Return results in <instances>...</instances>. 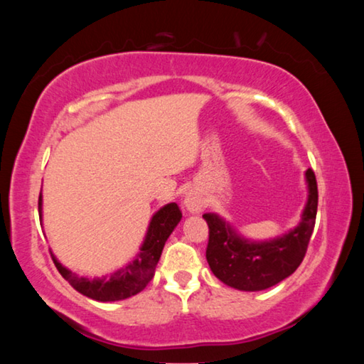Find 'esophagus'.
<instances>
[{
  "label": "esophagus",
  "mask_w": 364,
  "mask_h": 364,
  "mask_svg": "<svg viewBox=\"0 0 364 364\" xmlns=\"http://www.w3.org/2000/svg\"><path fill=\"white\" fill-rule=\"evenodd\" d=\"M184 205H186L188 210L191 212H199L202 208V200L200 197H197L196 194H189L186 199H184Z\"/></svg>",
  "instance_id": "1"
}]
</instances>
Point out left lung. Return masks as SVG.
Masks as SVG:
<instances>
[{"mask_svg":"<svg viewBox=\"0 0 364 364\" xmlns=\"http://www.w3.org/2000/svg\"><path fill=\"white\" fill-rule=\"evenodd\" d=\"M308 202L300 225L286 236L269 242L241 239L230 225L213 213H205L208 244L205 257L212 273L239 291H263L278 284L300 267L306 254L318 210V184L315 171L306 170Z\"/></svg>","mask_w":364,"mask_h":364,"instance_id":"obj_1","label":"left lung"}]
</instances>
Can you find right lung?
<instances>
[{
    "label": "right lung",
    "instance_id": "1",
    "mask_svg": "<svg viewBox=\"0 0 364 364\" xmlns=\"http://www.w3.org/2000/svg\"><path fill=\"white\" fill-rule=\"evenodd\" d=\"M38 213L41 217V194L38 197ZM181 217L183 213L175 202L160 208L151 220L149 230H147L139 255L130 264H127L125 268L110 274L107 279L102 278L90 281L86 278H78L75 273L64 268L53 254L51 258L60 276L75 291L86 295V297L97 301H115L128 299L143 291L147 282L152 279L159 258L162 255L164 245L167 242L171 231L175 230V226L180 223Z\"/></svg>",
    "mask_w": 364,
    "mask_h": 364
}]
</instances>
